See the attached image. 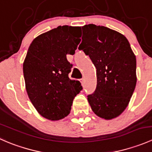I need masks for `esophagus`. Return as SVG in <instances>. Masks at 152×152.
<instances>
[{
  "label": "esophagus",
  "instance_id": "esophagus-1",
  "mask_svg": "<svg viewBox=\"0 0 152 152\" xmlns=\"http://www.w3.org/2000/svg\"><path fill=\"white\" fill-rule=\"evenodd\" d=\"M80 82H81V83H82V85L83 86H85V79H80Z\"/></svg>",
  "mask_w": 152,
  "mask_h": 152
}]
</instances>
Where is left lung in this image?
Instances as JSON below:
<instances>
[{"instance_id": "8db88e82", "label": "left lung", "mask_w": 152, "mask_h": 152, "mask_svg": "<svg viewBox=\"0 0 152 152\" xmlns=\"http://www.w3.org/2000/svg\"><path fill=\"white\" fill-rule=\"evenodd\" d=\"M79 46L96 67V91L87 96L93 113L111 120L126 110L137 83L136 56L122 34L105 26L82 27Z\"/></svg>"}]
</instances>
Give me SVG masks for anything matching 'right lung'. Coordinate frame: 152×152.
I'll return each mask as SVG.
<instances>
[{
  "mask_svg": "<svg viewBox=\"0 0 152 152\" xmlns=\"http://www.w3.org/2000/svg\"><path fill=\"white\" fill-rule=\"evenodd\" d=\"M79 26H58L37 37L23 65L26 89L39 115L59 121L70 113L82 87L69 79L72 65L66 55L74 54L80 42Z\"/></svg>",
  "mask_w": 152,
  "mask_h": 152,
  "instance_id": "right-lung-1",
  "label": "right lung"
}]
</instances>
